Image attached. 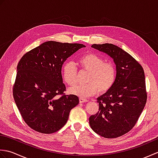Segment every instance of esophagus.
<instances>
[{"label":"esophagus","mask_w":158,"mask_h":158,"mask_svg":"<svg viewBox=\"0 0 158 158\" xmlns=\"http://www.w3.org/2000/svg\"><path fill=\"white\" fill-rule=\"evenodd\" d=\"M88 99H85V98H79V102L80 103H83V102H88Z\"/></svg>","instance_id":"1"}]
</instances>
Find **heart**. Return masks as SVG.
Wrapping results in <instances>:
<instances>
[{
    "label": "heart",
    "mask_w": 158,
    "mask_h": 158,
    "mask_svg": "<svg viewBox=\"0 0 158 158\" xmlns=\"http://www.w3.org/2000/svg\"><path fill=\"white\" fill-rule=\"evenodd\" d=\"M79 64L82 70L89 72L85 85H80L70 88V94L81 98L95 95L98 92L105 94L113 88L116 81L117 70L114 64L105 62L102 56L91 53L79 59ZM62 79L67 85L74 86L77 81V69L72 62H66L62 66Z\"/></svg>",
    "instance_id": "b5f03b06"
}]
</instances>
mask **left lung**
<instances>
[{
  "mask_svg": "<svg viewBox=\"0 0 158 158\" xmlns=\"http://www.w3.org/2000/svg\"><path fill=\"white\" fill-rule=\"evenodd\" d=\"M92 47L113 59L117 78L113 88L97 98L99 111L89 117V126L100 136L117 138L133 128L145 106V73L140 63L119 47L110 43Z\"/></svg>",
  "mask_w": 158,
  "mask_h": 158,
  "instance_id": "8db88e82",
  "label": "left lung"
}]
</instances>
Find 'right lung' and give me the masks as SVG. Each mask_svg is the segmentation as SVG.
I'll return each mask as SVG.
<instances>
[{
    "label": "right lung",
    "instance_id": "1",
    "mask_svg": "<svg viewBox=\"0 0 158 158\" xmlns=\"http://www.w3.org/2000/svg\"><path fill=\"white\" fill-rule=\"evenodd\" d=\"M85 47L47 41L20 59L13 95L23 121L32 130L43 134L57 132L79 104L77 96L65 94L61 70L69 57Z\"/></svg>",
    "mask_w": 158,
    "mask_h": 158
}]
</instances>
